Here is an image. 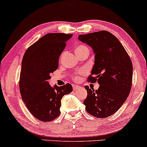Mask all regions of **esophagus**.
Here are the masks:
<instances>
[{
	"mask_svg": "<svg viewBox=\"0 0 147 147\" xmlns=\"http://www.w3.org/2000/svg\"><path fill=\"white\" fill-rule=\"evenodd\" d=\"M72 86H73L74 90H76L79 89V88H80V86L79 85H75V84H73V85H72Z\"/></svg>",
	"mask_w": 147,
	"mask_h": 147,
	"instance_id": "34e87169",
	"label": "esophagus"
}]
</instances>
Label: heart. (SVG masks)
Wrapping results in <instances>:
<instances>
[{
  "label": "heart",
  "mask_w": 147,
  "mask_h": 147,
  "mask_svg": "<svg viewBox=\"0 0 147 147\" xmlns=\"http://www.w3.org/2000/svg\"><path fill=\"white\" fill-rule=\"evenodd\" d=\"M86 50H89V49H88V48L86 47V45H82V44H79V45H76V47H75V51H76V53L77 55L82 53V52L86 51ZM63 55V53H62L61 56Z\"/></svg>",
  "instance_id": "b5f03b06"
}]
</instances>
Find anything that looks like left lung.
<instances>
[{
    "label": "left lung",
    "mask_w": 147,
    "mask_h": 147,
    "mask_svg": "<svg viewBox=\"0 0 147 147\" xmlns=\"http://www.w3.org/2000/svg\"><path fill=\"white\" fill-rule=\"evenodd\" d=\"M78 39L93 49L94 65L88 80L98 82L94 90L85 86L88 96L84 101L88 113L96 118H106L118 110L126 101L132 87V63L117 38L101 31L80 35Z\"/></svg>",
    "instance_id": "obj_1"
}]
</instances>
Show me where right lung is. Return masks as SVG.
<instances>
[{
	"mask_svg": "<svg viewBox=\"0 0 147 147\" xmlns=\"http://www.w3.org/2000/svg\"><path fill=\"white\" fill-rule=\"evenodd\" d=\"M72 34L48 33L30 46L24 54L20 74L21 98L29 111L38 120L51 121L60 114L61 100L73 88L49 85L51 73L58 68L59 56Z\"/></svg>",
	"mask_w": 147,
	"mask_h": 147,
	"instance_id": "obj_1",
	"label": "right lung"
}]
</instances>
